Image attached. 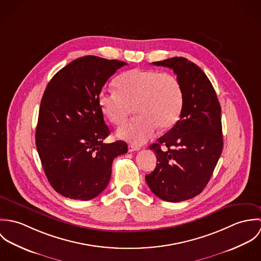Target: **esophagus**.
<instances>
[{
    "instance_id": "esophagus-1",
    "label": "esophagus",
    "mask_w": 261,
    "mask_h": 261,
    "mask_svg": "<svg viewBox=\"0 0 261 261\" xmlns=\"http://www.w3.org/2000/svg\"><path fill=\"white\" fill-rule=\"evenodd\" d=\"M140 148L135 146V145H128V151L132 152V151H136V150H139Z\"/></svg>"
}]
</instances>
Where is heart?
Returning <instances> with one entry per match:
<instances>
[{
    "label": "heart",
    "mask_w": 261,
    "mask_h": 261,
    "mask_svg": "<svg viewBox=\"0 0 261 261\" xmlns=\"http://www.w3.org/2000/svg\"><path fill=\"white\" fill-rule=\"evenodd\" d=\"M116 89L102 88L98 103L114 124H121L135 110L132 120L117 129V136L135 145H143L162 130L176 124L184 107V90L172 73L155 69H132L119 75Z\"/></svg>",
    "instance_id": "b5f03b06"
}]
</instances>
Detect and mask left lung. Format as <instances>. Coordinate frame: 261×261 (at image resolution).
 Instances as JSON below:
<instances>
[{
    "instance_id": "obj_1",
    "label": "left lung",
    "mask_w": 261,
    "mask_h": 261,
    "mask_svg": "<svg viewBox=\"0 0 261 261\" xmlns=\"http://www.w3.org/2000/svg\"><path fill=\"white\" fill-rule=\"evenodd\" d=\"M152 64L173 69L183 86L184 107L177 123L149 146L158 163L146 182L162 200L181 202L204 190L221 155V108L210 80L195 63L173 57Z\"/></svg>"
}]
</instances>
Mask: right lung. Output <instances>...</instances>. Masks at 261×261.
<instances>
[{
	"label": "right lung",
	"mask_w": 261,
	"mask_h": 261,
	"mask_svg": "<svg viewBox=\"0 0 261 261\" xmlns=\"http://www.w3.org/2000/svg\"><path fill=\"white\" fill-rule=\"evenodd\" d=\"M127 63L84 56L59 70L41 99L36 148L45 175L64 197L90 200L108 186L115 156L126 153L122 141L105 144L110 128L98 94L108 79Z\"/></svg>",
	"instance_id": "add662e5"
}]
</instances>
